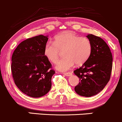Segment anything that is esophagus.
<instances>
[{"mask_svg":"<svg viewBox=\"0 0 122 122\" xmlns=\"http://www.w3.org/2000/svg\"><path fill=\"white\" fill-rule=\"evenodd\" d=\"M64 75L66 76H71L72 75V72H66V73H64Z\"/></svg>","mask_w":122,"mask_h":122,"instance_id":"1","label":"esophagus"}]
</instances>
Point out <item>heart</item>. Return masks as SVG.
Segmentation results:
<instances>
[{
    "label": "heart",
    "mask_w": 122,
    "mask_h": 122,
    "mask_svg": "<svg viewBox=\"0 0 122 122\" xmlns=\"http://www.w3.org/2000/svg\"><path fill=\"white\" fill-rule=\"evenodd\" d=\"M63 50L65 57L57 62L56 68L60 71H66L75 63L82 65L89 59L92 51V44L87 37H80L71 31H66L56 36L54 43H47L43 53L49 61L56 63L61 51Z\"/></svg>",
    "instance_id": "obj_1"
}]
</instances>
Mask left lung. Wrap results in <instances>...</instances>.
<instances>
[{"instance_id": "obj_1", "label": "left lung", "mask_w": 122, "mask_h": 122, "mask_svg": "<svg viewBox=\"0 0 122 122\" xmlns=\"http://www.w3.org/2000/svg\"><path fill=\"white\" fill-rule=\"evenodd\" d=\"M86 37L92 42V53L82 66L73 72L80 81L75 87L76 93L89 97L102 91L110 79L112 55L109 46L101 37L92 34Z\"/></svg>"}]
</instances>
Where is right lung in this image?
Masks as SVG:
<instances>
[{
  "label": "right lung",
  "instance_id": "add662e5",
  "mask_svg": "<svg viewBox=\"0 0 122 122\" xmlns=\"http://www.w3.org/2000/svg\"><path fill=\"white\" fill-rule=\"evenodd\" d=\"M48 39L42 35L27 39L18 45L12 55L11 69L14 83L29 97H42L51 87L55 71L43 53Z\"/></svg>",
  "mask_w": 122,
  "mask_h": 122
}]
</instances>
